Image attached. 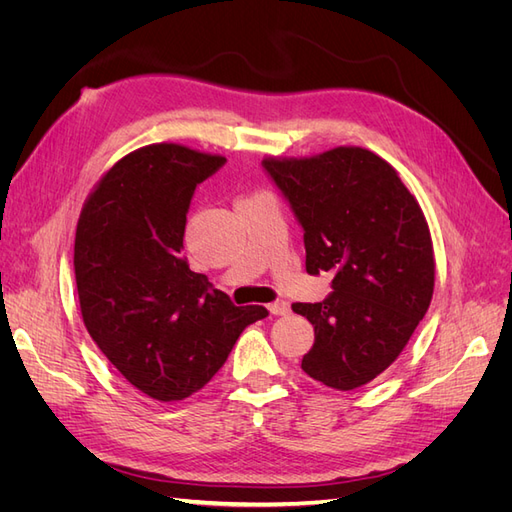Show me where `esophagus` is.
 Segmentation results:
<instances>
[{
    "label": "esophagus",
    "instance_id": "34e87169",
    "mask_svg": "<svg viewBox=\"0 0 512 512\" xmlns=\"http://www.w3.org/2000/svg\"><path fill=\"white\" fill-rule=\"evenodd\" d=\"M269 312H271L273 316H288V314H290V303H288V301H282V299H277V301L269 303Z\"/></svg>",
    "mask_w": 512,
    "mask_h": 512
}]
</instances>
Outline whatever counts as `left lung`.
<instances>
[{"instance_id": "obj_1", "label": "left lung", "mask_w": 512, "mask_h": 512, "mask_svg": "<svg viewBox=\"0 0 512 512\" xmlns=\"http://www.w3.org/2000/svg\"><path fill=\"white\" fill-rule=\"evenodd\" d=\"M305 241V269L333 275L320 303H294L314 327L301 369L337 391L380 376L427 314L436 260L418 200L397 170L363 147L265 158Z\"/></svg>"}]
</instances>
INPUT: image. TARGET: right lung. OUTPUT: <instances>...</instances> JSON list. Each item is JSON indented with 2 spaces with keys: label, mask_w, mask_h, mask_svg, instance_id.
I'll use <instances>...</instances> for the list:
<instances>
[{
  "label": "right lung",
  "mask_w": 512,
  "mask_h": 512,
  "mask_svg": "<svg viewBox=\"0 0 512 512\" xmlns=\"http://www.w3.org/2000/svg\"><path fill=\"white\" fill-rule=\"evenodd\" d=\"M224 156L156 143L113 164L87 196L74 239L83 322L102 354L158 401L218 374L262 305L235 307L181 256L185 213Z\"/></svg>",
  "instance_id": "right-lung-1"
}]
</instances>
